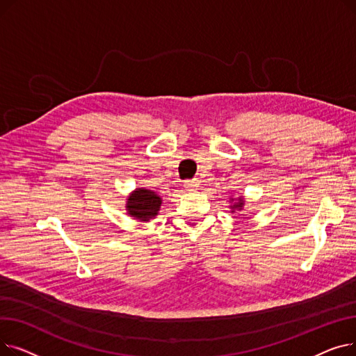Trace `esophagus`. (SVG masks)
I'll return each instance as SVG.
<instances>
[{"mask_svg":"<svg viewBox=\"0 0 356 356\" xmlns=\"http://www.w3.org/2000/svg\"><path fill=\"white\" fill-rule=\"evenodd\" d=\"M199 186V181L196 179H192V180H186L184 181V188L188 191H195Z\"/></svg>","mask_w":356,"mask_h":356,"instance_id":"1","label":"esophagus"}]
</instances>
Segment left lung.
Listing matches in <instances>:
<instances>
[{
    "label": "left lung",
    "instance_id": "1",
    "mask_svg": "<svg viewBox=\"0 0 356 356\" xmlns=\"http://www.w3.org/2000/svg\"><path fill=\"white\" fill-rule=\"evenodd\" d=\"M242 204H244V202H242L241 199L238 200V203H234V207L232 208H235V209H242Z\"/></svg>",
    "mask_w": 356,
    "mask_h": 356
}]
</instances>
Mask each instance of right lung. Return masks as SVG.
Here are the masks:
<instances>
[{
	"instance_id": "obj_1",
	"label": "right lung",
	"mask_w": 356,
	"mask_h": 356,
	"mask_svg": "<svg viewBox=\"0 0 356 356\" xmlns=\"http://www.w3.org/2000/svg\"><path fill=\"white\" fill-rule=\"evenodd\" d=\"M161 207V199L156 192L147 189H137L128 197L127 209L131 216L141 220H148L157 215Z\"/></svg>"
}]
</instances>
